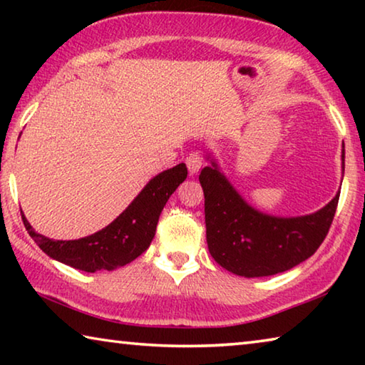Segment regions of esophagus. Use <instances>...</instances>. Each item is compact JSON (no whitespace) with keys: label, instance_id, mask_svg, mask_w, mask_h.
<instances>
[{"label":"esophagus","instance_id":"1","mask_svg":"<svg viewBox=\"0 0 365 365\" xmlns=\"http://www.w3.org/2000/svg\"><path fill=\"white\" fill-rule=\"evenodd\" d=\"M202 163H205V159H202L201 153L195 151V153L188 154V158H187V168H188L190 175H195V174H197V170L201 169Z\"/></svg>","mask_w":365,"mask_h":365}]
</instances>
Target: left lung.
I'll return each instance as SVG.
<instances>
[{"mask_svg": "<svg viewBox=\"0 0 365 365\" xmlns=\"http://www.w3.org/2000/svg\"><path fill=\"white\" fill-rule=\"evenodd\" d=\"M206 159L211 165L201 170L200 183L205 191L207 248L215 262L235 275L255 279L289 270L317 251L329 233L339 191L316 212L277 217L248 205L211 153ZM341 159L344 174V148Z\"/></svg>", "mask_w": 365, "mask_h": 365, "instance_id": "8db88e82", "label": "left lung"}]
</instances>
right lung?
Here are the masks:
<instances>
[{
    "instance_id": "add662e5",
    "label": "right lung",
    "mask_w": 365,
    "mask_h": 365,
    "mask_svg": "<svg viewBox=\"0 0 365 365\" xmlns=\"http://www.w3.org/2000/svg\"><path fill=\"white\" fill-rule=\"evenodd\" d=\"M187 165L182 163L153 177L119 217L90 237L46 238L34 230L22 212L24 225L40 250L51 259L83 272L114 270L132 262L148 250L165 202L187 178Z\"/></svg>"
}]
</instances>
